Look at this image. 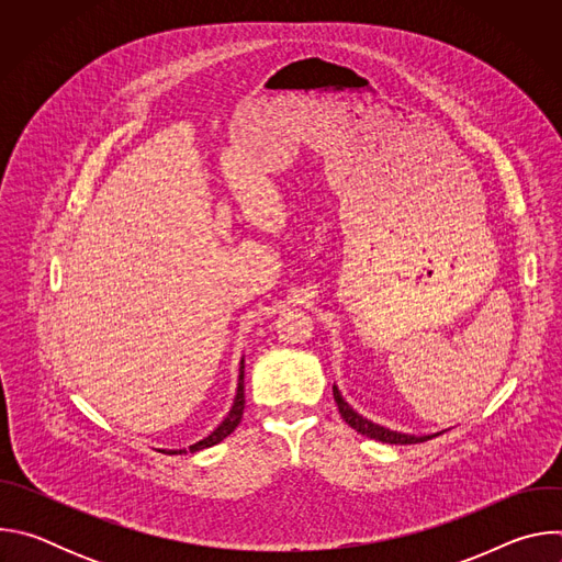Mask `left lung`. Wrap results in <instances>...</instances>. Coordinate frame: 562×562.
Segmentation results:
<instances>
[{"label":"left lung","mask_w":562,"mask_h":562,"mask_svg":"<svg viewBox=\"0 0 562 562\" xmlns=\"http://www.w3.org/2000/svg\"><path fill=\"white\" fill-rule=\"evenodd\" d=\"M334 397L338 403V409H340V416L345 418V423L356 429L358 434L367 436V438H373V440H380V442H386V445H416V442H425V440H431L436 436H440L442 431L438 434H429V436H414V434H403V431H393V429H386L373 420H367L364 416H360L347 400L342 397L338 384H334Z\"/></svg>","instance_id":"obj_1"}]
</instances>
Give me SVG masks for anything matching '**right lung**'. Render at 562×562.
I'll use <instances>...</instances> for the list:
<instances>
[{
    "instance_id": "right-lung-1",
    "label": "right lung",
    "mask_w": 562,
    "mask_h": 562,
    "mask_svg": "<svg viewBox=\"0 0 562 562\" xmlns=\"http://www.w3.org/2000/svg\"><path fill=\"white\" fill-rule=\"evenodd\" d=\"M243 412H245V358L239 360V375H237V389H235V397H233V405L228 409V414L224 416V420L202 440L193 442L189 449H162V453H195L200 449L213 447L217 442H222L226 436L233 434V429L243 420Z\"/></svg>"
}]
</instances>
